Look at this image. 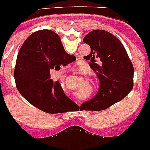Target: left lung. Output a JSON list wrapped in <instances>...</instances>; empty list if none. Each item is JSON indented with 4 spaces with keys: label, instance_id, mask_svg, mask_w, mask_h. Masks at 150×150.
<instances>
[{
    "label": "left lung",
    "instance_id": "left-lung-1",
    "mask_svg": "<svg viewBox=\"0 0 150 150\" xmlns=\"http://www.w3.org/2000/svg\"><path fill=\"white\" fill-rule=\"evenodd\" d=\"M83 42L91 47V53L84 58L90 61V67L100 83L95 97L82 105L84 110H105L121 101L133 89V64L120 40L106 30H91L85 36Z\"/></svg>",
    "mask_w": 150,
    "mask_h": 150
}]
</instances>
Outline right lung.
I'll return each mask as SVG.
<instances>
[{"label":"right lung","mask_w":150,"mask_h":150,"mask_svg":"<svg viewBox=\"0 0 150 150\" xmlns=\"http://www.w3.org/2000/svg\"><path fill=\"white\" fill-rule=\"evenodd\" d=\"M66 53L59 35L40 30L28 37L16 61L14 80L17 88L28 103L48 114L68 111L72 100L65 95L58 81L50 79V71L75 61Z\"/></svg>","instance_id":"add662e5"}]
</instances>
